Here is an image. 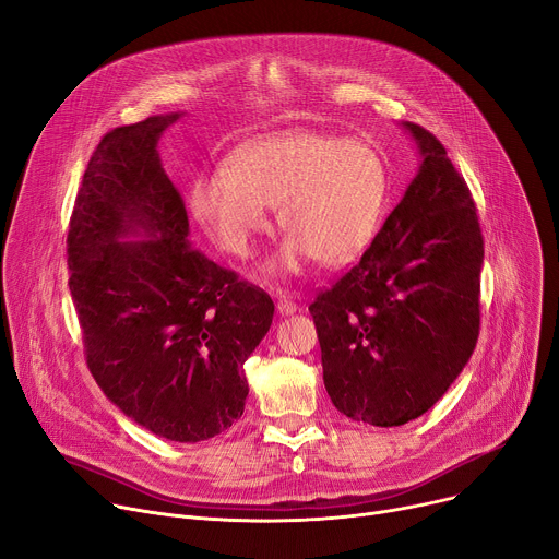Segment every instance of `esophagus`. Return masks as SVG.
<instances>
[{
	"label": "esophagus",
	"mask_w": 559,
	"mask_h": 559,
	"mask_svg": "<svg viewBox=\"0 0 559 559\" xmlns=\"http://www.w3.org/2000/svg\"><path fill=\"white\" fill-rule=\"evenodd\" d=\"M276 310H278V314H283V317H287V314H294L296 310H299V306H296L287 294H281L278 296V301H276Z\"/></svg>",
	"instance_id": "esophagus-1"
}]
</instances>
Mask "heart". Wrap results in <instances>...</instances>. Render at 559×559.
Here are the masks:
<instances>
[{"mask_svg":"<svg viewBox=\"0 0 559 559\" xmlns=\"http://www.w3.org/2000/svg\"><path fill=\"white\" fill-rule=\"evenodd\" d=\"M386 202V170L366 141L314 130L253 139L227 170L195 179L191 209L209 236L234 255H249L270 227L267 206L289 238L274 263L294 272L306 260L344 265L373 240Z\"/></svg>","mask_w":559,"mask_h":559,"instance_id":"b5f03b06","label":"heart"}]
</instances>
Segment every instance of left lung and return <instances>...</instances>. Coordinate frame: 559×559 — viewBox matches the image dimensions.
<instances>
[{
    "label": "left lung",
    "instance_id": "obj_1",
    "mask_svg": "<svg viewBox=\"0 0 559 559\" xmlns=\"http://www.w3.org/2000/svg\"><path fill=\"white\" fill-rule=\"evenodd\" d=\"M402 126L423 155L418 175L359 263L310 306L332 404L373 427L429 412L480 328L483 236L472 193L431 132Z\"/></svg>",
    "mask_w": 559,
    "mask_h": 559
}]
</instances>
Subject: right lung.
Wrapping results in <instances>:
<instances>
[{
    "instance_id": "add662e5",
    "label": "right lung",
    "mask_w": 559,
    "mask_h": 559,
    "mask_svg": "<svg viewBox=\"0 0 559 559\" xmlns=\"http://www.w3.org/2000/svg\"><path fill=\"white\" fill-rule=\"evenodd\" d=\"M179 115L107 132L67 234L69 289L100 391L136 425L177 442L225 433L245 412V361L274 301L189 245V215L157 141ZM128 235L151 241L121 243Z\"/></svg>"
}]
</instances>
